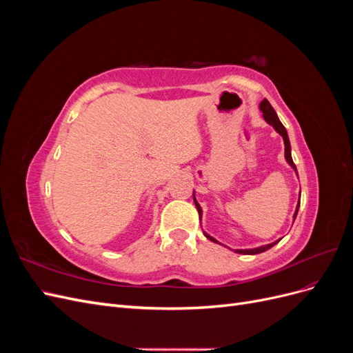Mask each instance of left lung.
Returning a JSON list of instances; mask_svg holds the SVG:
<instances>
[{
    "mask_svg": "<svg viewBox=\"0 0 353 353\" xmlns=\"http://www.w3.org/2000/svg\"><path fill=\"white\" fill-rule=\"evenodd\" d=\"M259 109H261V112L263 113V119H265L266 122H268L271 126H274V130L283 137V140H284V156H285L287 163L290 165V166L296 170V172H297L296 165L293 163V159H292V147H290V141H288V135H287V131H285L284 125L280 122L279 116H276L275 110L272 109V105L270 104V101L266 100V99H263V100L261 101V104H259ZM193 194H194V193H193ZM194 203H196V208H197V210H199V215H200V218H201V213H203V212H201V208H200V205L197 203L196 197H194ZM299 206H301V200H299L297 206H296V212H294V215H293V219H296V216H297ZM205 236H206L210 241H215V243H218L215 239L210 237L209 234H206V232H205ZM280 240H281V239H280ZM280 240H276V241H274V243H271V244L261 245V248H256V249H237L236 252H237V253H241V254H258V253H262V252H265V250L271 249L272 245L279 243Z\"/></svg>",
    "mask_w": 353,
    "mask_h": 353,
    "instance_id": "obj_1",
    "label": "left lung"
}]
</instances>
